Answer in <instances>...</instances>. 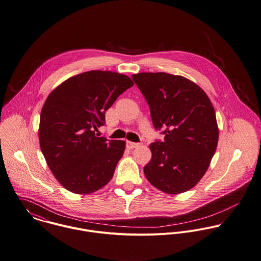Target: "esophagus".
<instances>
[{
  "mask_svg": "<svg viewBox=\"0 0 261 261\" xmlns=\"http://www.w3.org/2000/svg\"><path fill=\"white\" fill-rule=\"evenodd\" d=\"M139 146L138 143H134V142H131V141H127V148L129 149H134V148H137Z\"/></svg>",
  "mask_w": 261,
  "mask_h": 261,
  "instance_id": "obj_1",
  "label": "esophagus"
}]
</instances>
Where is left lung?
<instances>
[{"instance_id":"8db88e82","label":"left lung","mask_w":261,"mask_h":261,"mask_svg":"<svg viewBox=\"0 0 261 261\" xmlns=\"http://www.w3.org/2000/svg\"><path fill=\"white\" fill-rule=\"evenodd\" d=\"M150 108L153 125L164 140L149 145L152 157L144 166L148 181L176 195L193 189L208 170L219 128L207 94L191 80L166 72L132 75Z\"/></svg>"}]
</instances>
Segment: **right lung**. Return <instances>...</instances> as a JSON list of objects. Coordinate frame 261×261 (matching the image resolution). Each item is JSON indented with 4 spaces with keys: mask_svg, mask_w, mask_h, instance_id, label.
Returning a JSON list of instances; mask_svg holds the SVG:
<instances>
[{
    "mask_svg": "<svg viewBox=\"0 0 261 261\" xmlns=\"http://www.w3.org/2000/svg\"><path fill=\"white\" fill-rule=\"evenodd\" d=\"M122 73L91 70L57 86L42 107L38 137L57 181L67 191L88 195L113 177L126 142L98 137L105 113L133 86Z\"/></svg>",
    "mask_w": 261,
    "mask_h": 261,
    "instance_id": "right-lung-1",
    "label": "right lung"
}]
</instances>
